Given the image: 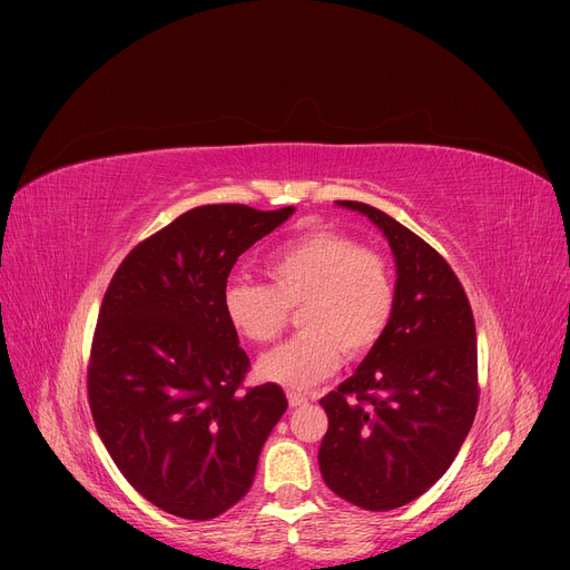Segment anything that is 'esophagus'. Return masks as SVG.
<instances>
[{
  "instance_id": "obj_1",
  "label": "esophagus",
  "mask_w": 570,
  "mask_h": 570,
  "mask_svg": "<svg viewBox=\"0 0 570 570\" xmlns=\"http://www.w3.org/2000/svg\"><path fill=\"white\" fill-rule=\"evenodd\" d=\"M288 404L293 406V409H297V406H307L309 404V397L307 395H303V393H288Z\"/></svg>"
}]
</instances>
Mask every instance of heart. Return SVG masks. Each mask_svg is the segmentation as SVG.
<instances>
[{"label":"heart","mask_w":570,"mask_h":570,"mask_svg":"<svg viewBox=\"0 0 570 570\" xmlns=\"http://www.w3.org/2000/svg\"><path fill=\"white\" fill-rule=\"evenodd\" d=\"M265 284L230 282L224 314L254 344L275 340L297 309L303 333L258 357L256 374L288 391H307L331 376L346 355L379 344L395 312V277L387 261L335 230H309L263 263Z\"/></svg>","instance_id":"1"}]
</instances>
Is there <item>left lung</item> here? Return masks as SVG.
Masks as SVG:
<instances>
[{"label":"left lung","mask_w":570,"mask_h":570,"mask_svg":"<svg viewBox=\"0 0 570 570\" xmlns=\"http://www.w3.org/2000/svg\"><path fill=\"white\" fill-rule=\"evenodd\" d=\"M365 215L391 245L397 282L385 335L321 406L325 485L365 511H393L428 492L462 448L478 406L475 323L455 273L425 239L381 209Z\"/></svg>","instance_id":"8db88e82"}]
</instances>
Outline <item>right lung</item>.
I'll return each instance as SVG.
<instances>
[{
    "label": "right lung",
    "mask_w": 570,
    "mask_h": 570,
    "mask_svg": "<svg viewBox=\"0 0 570 570\" xmlns=\"http://www.w3.org/2000/svg\"><path fill=\"white\" fill-rule=\"evenodd\" d=\"M295 207L200 205L147 237L104 295L87 393L117 469L185 520L243 499L288 402L277 383L239 393L249 357L224 314L235 261Z\"/></svg>",
    "instance_id": "right-lung-1"
}]
</instances>
